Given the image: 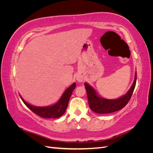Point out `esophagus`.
Returning a JSON list of instances; mask_svg holds the SVG:
<instances>
[{
  "mask_svg": "<svg viewBox=\"0 0 153 153\" xmlns=\"http://www.w3.org/2000/svg\"><path fill=\"white\" fill-rule=\"evenodd\" d=\"M76 80L79 82H82L83 81V78L80 75H78L76 76Z\"/></svg>",
  "mask_w": 153,
  "mask_h": 153,
  "instance_id": "obj_1",
  "label": "esophagus"
}]
</instances>
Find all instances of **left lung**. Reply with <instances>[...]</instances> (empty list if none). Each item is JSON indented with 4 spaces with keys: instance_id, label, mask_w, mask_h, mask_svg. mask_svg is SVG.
<instances>
[{
    "instance_id": "obj_1",
    "label": "left lung",
    "mask_w": 153,
    "mask_h": 153,
    "mask_svg": "<svg viewBox=\"0 0 153 153\" xmlns=\"http://www.w3.org/2000/svg\"><path fill=\"white\" fill-rule=\"evenodd\" d=\"M137 81V72H135V80L130 89L124 96L117 99L108 100L101 98L97 94L93 87L87 83H85V87L87 93L88 102L91 109L98 114H109L116 112L124 108L130 100L134 89H135Z\"/></svg>"
}]
</instances>
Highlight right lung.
<instances>
[{"label":"right lung","mask_w":153,"mask_h":153,"mask_svg":"<svg viewBox=\"0 0 153 153\" xmlns=\"http://www.w3.org/2000/svg\"><path fill=\"white\" fill-rule=\"evenodd\" d=\"M76 87V83H73L69 86L66 90L64 91L61 98L59 99L57 102L51 106H36L27 103L26 101L22 98V100L24 104L32 112L37 114L39 116L43 118H59L65 113L66 110L68 107L69 98L72 94L73 91Z\"/></svg>","instance_id":"add662e5"}]
</instances>
